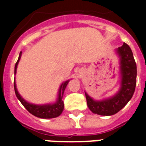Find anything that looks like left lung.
Wrapping results in <instances>:
<instances>
[{"label": "left lung", "mask_w": 146, "mask_h": 146, "mask_svg": "<svg viewBox=\"0 0 146 146\" xmlns=\"http://www.w3.org/2000/svg\"><path fill=\"white\" fill-rule=\"evenodd\" d=\"M120 57L121 88L113 98L102 101H94L85 93L87 104L93 113L111 116L118 113L127 104L135 92L136 87L137 66L131 48L126 43L117 49Z\"/></svg>", "instance_id": "obj_1"}]
</instances>
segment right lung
I'll return each instance as SVG.
<instances>
[{"label": "right lung", "instance_id": "right-lung-1", "mask_svg": "<svg viewBox=\"0 0 146 146\" xmlns=\"http://www.w3.org/2000/svg\"><path fill=\"white\" fill-rule=\"evenodd\" d=\"M21 54H22V51L19 54L18 61L15 63V74L16 73V69H17L18 63L20 59ZM70 80L65 81L64 83L62 84V85L59 89V93H58V98L57 102L54 104H49V105H43V106H36V105L30 104L29 102H27L24 100L23 98H22L20 95L19 94L17 89H16V86H15V82L14 80V88H15V92L18 99L20 101V102L23 104L24 107L26 108L31 114H33V116H36V117H40V118H43V119H50V118H54L57 117L60 115L61 113H62L64 109V103L62 101V98H63L64 91L66 88L67 84Z\"/></svg>", "mask_w": 146, "mask_h": 146}]
</instances>
